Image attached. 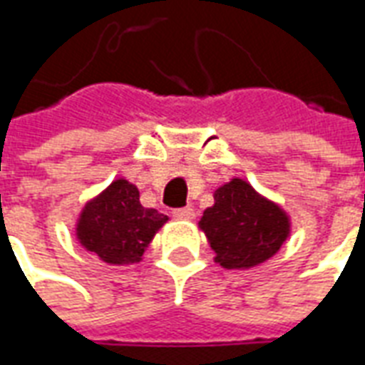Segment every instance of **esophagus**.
I'll list each match as a JSON object with an SVG mask.
<instances>
[{
	"instance_id": "esophagus-1",
	"label": "esophagus",
	"mask_w": 365,
	"mask_h": 365,
	"mask_svg": "<svg viewBox=\"0 0 365 365\" xmlns=\"http://www.w3.org/2000/svg\"><path fill=\"white\" fill-rule=\"evenodd\" d=\"M174 218H178V220H193V218H195V209H191V207L175 209Z\"/></svg>"
}]
</instances>
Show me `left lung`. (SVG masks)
Returning a JSON list of instances; mask_svg holds the SVG:
<instances>
[{
    "mask_svg": "<svg viewBox=\"0 0 365 365\" xmlns=\"http://www.w3.org/2000/svg\"><path fill=\"white\" fill-rule=\"evenodd\" d=\"M212 197L215 205L205 209L199 228L224 269L261 265L290 237V215L242 178H232Z\"/></svg>",
    "mask_w": 365,
    "mask_h": 365,
    "instance_id": "8db88e82",
    "label": "left lung"
}]
</instances>
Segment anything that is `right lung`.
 I'll list each match as a JSON object with an SVG mask.
<instances>
[{
  "mask_svg": "<svg viewBox=\"0 0 365 365\" xmlns=\"http://www.w3.org/2000/svg\"><path fill=\"white\" fill-rule=\"evenodd\" d=\"M168 217L139 201L137 185L118 178L88 199L75 224V236L86 251L108 265L139 263Z\"/></svg>",
  "mask_w": 365,
  "mask_h": 365,
  "instance_id": "add662e5",
  "label": "right lung"
}]
</instances>
